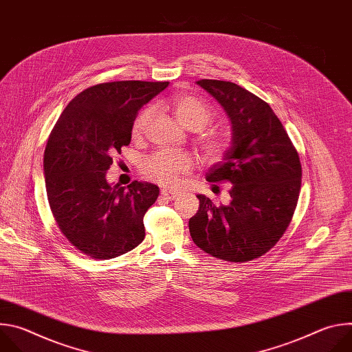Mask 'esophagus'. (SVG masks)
Returning a JSON list of instances; mask_svg holds the SVG:
<instances>
[{
	"mask_svg": "<svg viewBox=\"0 0 352 352\" xmlns=\"http://www.w3.org/2000/svg\"><path fill=\"white\" fill-rule=\"evenodd\" d=\"M179 195V192H175V190H168V189H162V196L166 197V199H175L177 196Z\"/></svg>",
	"mask_w": 352,
	"mask_h": 352,
	"instance_id": "esophagus-1",
	"label": "esophagus"
}]
</instances>
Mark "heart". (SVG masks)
Listing matches in <instances>:
<instances>
[{"instance_id": "obj_1", "label": "heart", "mask_w": 352, "mask_h": 352, "mask_svg": "<svg viewBox=\"0 0 352 352\" xmlns=\"http://www.w3.org/2000/svg\"><path fill=\"white\" fill-rule=\"evenodd\" d=\"M171 107L177 121L190 131L202 129L209 124L213 116L212 109L204 100L186 93L177 94L173 98ZM152 114V109H144L139 113L131 129L133 139H139L144 133ZM199 147L208 162H217L224 156L228 143L224 136L209 135L199 139ZM139 168L146 179L153 181L162 186H173L181 174L190 171L192 162L186 155L157 150V152L143 157Z\"/></svg>"}]
</instances>
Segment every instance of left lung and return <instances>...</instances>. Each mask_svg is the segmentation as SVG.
Listing matches in <instances>:
<instances>
[{
    "label": "left lung",
    "instance_id": "1",
    "mask_svg": "<svg viewBox=\"0 0 352 352\" xmlns=\"http://www.w3.org/2000/svg\"><path fill=\"white\" fill-rule=\"evenodd\" d=\"M212 94L231 122V146L210 167L209 182L231 184V202L216 206L197 195L189 232L204 252L226 262H249L283 236L296 208L302 168L281 121L262 98L226 80L196 82Z\"/></svg>",
    "mask_w": 352,
    "mask_h": 352
}]
</instances>
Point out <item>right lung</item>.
I'll use <instances>...</instances> for the list:
<instances>
[{
	"label": "right lung",
	"instance_id": "1",
	"mask_svg": "<svg viewBox=\"0 0 352 352\" xmlns=\"http://www.w3.org/2000/svg\"><path fill=\"white\" fill-rule=\"evenodd\" d=\"M167 86L118 80L87 87L50 133L43 162L48 204L64 236L83 255L113 259L144 238L143 217L159 186L139 181L113 186L106 173L131 143L138 111Z\"/></svg>",
	"mask_w": 352,
	"mask_h": 352
}]
</instances>
